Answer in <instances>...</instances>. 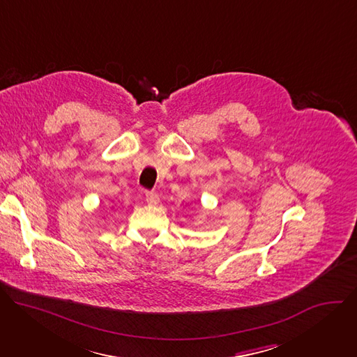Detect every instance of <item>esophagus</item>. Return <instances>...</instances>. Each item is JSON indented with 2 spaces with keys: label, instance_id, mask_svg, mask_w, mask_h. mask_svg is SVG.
<instances>
[{
  "label": "esophagus",
  "instance_id": "obj_1",
  "mask_svg": "<svg viewBox=\"0 0 357 357\" xmlns=\"http://www.w3.org/2000/svg\"><path fill=\"white\" fill-rule=\"evenodd\" d=\"M145 200L149 206H155V205H158L160 197L154 192H145Z\"/></svg>",
  "mask_w": 357,
  "mask_h": 357
}]
</instances>
